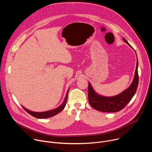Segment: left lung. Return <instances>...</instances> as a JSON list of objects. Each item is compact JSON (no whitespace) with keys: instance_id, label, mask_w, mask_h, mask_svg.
<instances>
[{"instance_id":"obj_1","label":"left lung","mask_w":152,"mask_h":152,"mask_svg":"<svg viewBox=\"0 0 152 152\" xmlns=\"http://www.w3.org/2000/svg\"><path fill=\"white\" fill-rule=\"evenodd\" d=\"M123 39L130 47L132 48V46L129 44V42L124 38ZM138 66V61L137 59L136 70L132 84L129 86V88L117 96L113 97H105L100 96L94 91L91 83L88 82V96L90 105L94 109L97 111L106 113L118 112L123 109L127 103L131 100L137 91L139 80Z\"/></svg>"}]
</instances>
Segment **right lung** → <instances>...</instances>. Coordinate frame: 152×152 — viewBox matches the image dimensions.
<instances>
[{"instance_id":"obj_1","label":"right lung","mask_w":152,"mask_h":152,"mask_svg":"<svg viewBox=\"0 0 152 152\" xmlns=\"http://www.w3.org/2000/svg\"><path fill=\"white\" fill-rule=\"evenodd\" d=\"M69 91V89L68 90V91L67 92L66 97H65L62 103L59 106H58V107H56V108H55V109L52 110H50V111H45V112L37 113V112L31 111L26 109V108H25L23 106H21L23 107V109L28 114H29L30 115H31L32 116H33L35 118H49V117H53V116L58 114V113H59L61 111H62L64 110V108L65 107V106H66V103H67Z\"/></svg>"}]
</instances>
